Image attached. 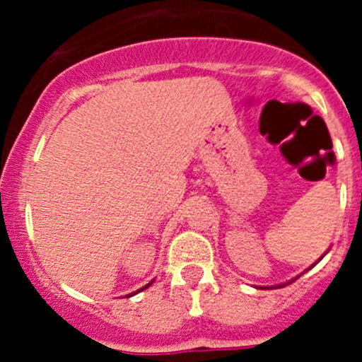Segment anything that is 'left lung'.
<instances>
[{
  "label": "left lung",
  "instance_id": "8db88e82",
  "mask_svg": "<svg viewBox=\"0 0 362 362\" xmlns=\"http://www.w3.org/2000/svg\"><path fill=\"white\" fill-rule=\"evenodd\" d=\"M327 250H329V249H327ZM326 254H327V252H326ZM326 254H324V255H326ZM324 255H322V257H324ZM322 257H320V259H322ZM320 259H319V261H320ZM319 261H317V262H319ZM317 262H313V264L312 266H310V268H313V266H315L317 264ZM308 268V269H310ZM299 276V275H298ZM298 276H296V279H298ZM296 279H293V280H289V282H286V284H279V286H273V287H259V289H279V287H284V286H287V284H291V282H294V280Z\"/></svg>",
  "mask_w": 362,
  "mask_h": 362
}]
</instances>
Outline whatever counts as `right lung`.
Segmentation results:
<instances>
[{"instance_id":"right-lung-1","label":"right lung","mask_w":362,"mask_h":362,"mask_svg":"<svg viewBox=\"0 0 362 362\" xmlns=\"http://www.w3.org/2000/svg\"><path fill=\"white\" fill-rule=\"evenodd\" d=\"M152 284H154V280H152V282H148V284H147V286H145V287H141V289H138V291H134V293H131V294H127V298H131V296H134V294H138V293H141V291H144V289H147V287H151V286H152Z\"/></svg>"}]
</instances>
